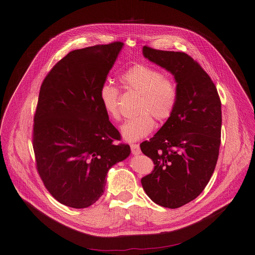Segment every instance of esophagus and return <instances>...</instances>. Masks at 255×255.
<instances>
[{"label":"esophagus","instance_id":"1","mask_svg":"<svg viewBox=\"0 0 255 255\" xmlns=\"http://www.w3.org/2000/svg\"><path fill=\"white\" fill-rule=\"evenodd\" d=\"M130 147H131V152H132V154H134V155H138V154H140V153H141L139 144L132 143V144L130 145Z\"/></svg>","mask_w":255,"mask_h":255}]
</instances>
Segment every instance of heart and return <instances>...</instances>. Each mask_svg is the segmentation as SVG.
<instances>
[{"label":"heart","instance_id":"1","mask_svg":"<svg viewBox=\"0 0 255 255\" xmlns=\"http://www.w3.org/2000/svg\"><path fill=\"white\" fill-rule=\"evenodd\" d=\"M122 86L140 95L137 107L138 115L127 120L121 127L126 141H137L147 136L157 121L167 120L175 108L177 91L174 82L162 72L143 63H136L120 76ZM119 90L111 84H104L100 90V101L107 115L114 121L121 119Z\"/></svg>","mask_w":255,"mask_h":255}]
</instances>
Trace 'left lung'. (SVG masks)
I'll use <instances>...</instances> for the list:
<instances>
[{
    "label": "left lung",
    "mask_w": 255,
    "mask_h": 255,
    "mask_svg": "<svg viewBox=\"0 0 255 255\" xmlns=\"http://www.w3.org/2000/svg\"><path fill=\"white\" fill-rule=\"evenodd\" d=\"M142 51L174 77L177 99L163 126L140 144L154 163L141 184L155 204L175 209L195 200L214 172L221 144V101L209 75L187 53L148 46Z\"/></svg>",
    "instance_id": "8db88e82"
}]
</instances>
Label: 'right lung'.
<instances>
[{
  "label": "right lung",
  "instance_id": "right-lung-1",
  "mask_svg": "<svg viewBox=\"0 0 255 255\" xmlns=\"http://www.w3.org/2000/svg\"><path fill=\"white\" fill-rule=\"evenodd\" d=\"M123 43L69 52L44 79L34 115L36 168L51 196L83 209L104 194L108 170L131 152L101 104L105 84Z\"/></svg>",
  "mask_w": 255,
  "mask_h": 255
}]
</instances>
